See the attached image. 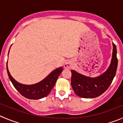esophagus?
Masks as SVG:
<instances>
[{
    "label": "esophagus",
    "mask_w": 123,
    "mask_h": 123,
    "mask_svg": "<svg viewBox=\"0 0 123 123\" xmlns=\"http://www.w3.org/2000/svg\"><path fill=\"white\" fill-rule=\"evenodd\" d=\"M64 68H70L71 67L70 63L69 62H66L65 64H64Z\"/></svg>",
    "instance_id": "obj_1"
}]
</instances>
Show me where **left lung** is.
I'll use <instances>...</instances> for the list:
<instances>
[{
	"mask_svg": "<svg viewBox=\"0 0 123 123\" xmlns=\"http://www.w3.org/2000/svg\"><path fill=\"white\" fill-rule=\"evenodd\" d=\"M113 44L111 63L106 71L99 76L90 78L72 70L71 85L74 92L84 98H93L100 96L106 91L112 83L118 66L117 47Z\"/></svg>",
	"mask_w": 123,
	"mask_h": 123,
	"instance_id": "left-lung-1",
	"label": "left lung"
}]
</instances>
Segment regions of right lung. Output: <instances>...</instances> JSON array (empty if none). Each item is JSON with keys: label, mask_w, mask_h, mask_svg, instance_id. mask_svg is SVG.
<instances>
[{"label": "right lung", "mask_w": 123, "mask_h": 123, "mask_svg": "<svg viewBox=\"0 0 123 123\" xmlns=\"http://www.w3.org/2000/svg\"><path fill=\"white\" fill-rule=\"evenodd\" d=\"M10 51V50H9ZM9 53V52H8ZM6 70L8 77L12 85L23 96L30 99H39L47 96L58 80L61 73L62 72V67L56 68L51 72L42 81L32 85H25L17 82L10 74L6 64Z\"/></svg>", "instance_id": "obj_1"}]
</instances>
